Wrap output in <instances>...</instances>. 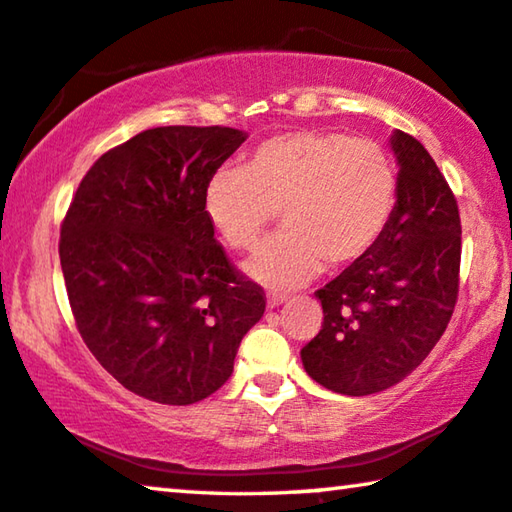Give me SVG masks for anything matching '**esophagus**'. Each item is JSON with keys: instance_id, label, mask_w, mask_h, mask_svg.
Returning <instances> with one entry per match:
<instances>
[{"instance_id": "34e87169", "label": "esophagus", "mask_w": 512, "mask_h": 512, "mask_svg": "<svg viewBox=\"0 0 512 512\" xmlns=\"http://www.w3.org/2000/svg\"><path fill=\"white\" fill-rule=\"evenodd\" d=\"M287 297H285V294H269V297H266V301H269V306L271 308H276V306H280V304H283V301H285Z\"/></svg>"}]
</instances>
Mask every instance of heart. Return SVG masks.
<instances>
[{
    "label": "heart",
    "mask_w": 512,
    "mask_h": 512,
    "mask_svg": "<svg viewBox=\"0 0 512 512\" xmlns=\"http://www.w3.org/2000/svg\"><path fill=\"white\" fill-rule=\"evenodd\" d=\"M399 204V171L371 139L338 129L269 136L241 169L208 178L204 208L215 232L239 253L255 250L276 213L283 234L248 264L269 287L306 283L322 269L343 271L378 246Z\"/></svg>",
    "instance_id": "b5f03b06"
}]
</instances>
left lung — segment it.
Wrapping results in <instances>:
<instances>
[{"label": "left lung", "instance_id": "obj_1", "mask_svg": "<svg viewBox=\"0 0 512 512\" xmlns=\"http://www.w3.org/2000/svg\"><path fill=\"white\" fill-rule=\"evenodd\" d=\"M399 204L362 262L315 292L322 327L301 348L315 383L364 397L397 385L443 336L459 297L462 220L455 192L415 136L397 132Z\"/></svg>", "mask_w": 512, "mask_h": 512}]
</instances>
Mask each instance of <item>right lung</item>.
Segmentation results:
<instances>
[{"instance_id": "obj_1", "label": "right lung", "mask_w": 512, "mask_h": 512, "mask_svg": "<svg viewBox=\"0 0 512 512\" xmlns=\"http://www.w3.org/2000/svg\"><path fill=\"white\" fill-rule=\"evenodd\" d=\"M246 141L232 127H153L99 157L60 227L76 329L143 399L187 406L234 371L266 294L215 239L208 178Z\"/></svg>"}]
</instances>
